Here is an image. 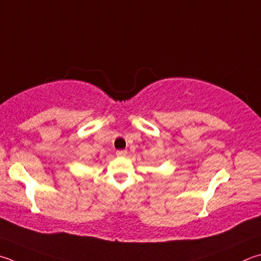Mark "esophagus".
<instances>
[{
	"mask_svg": "<svg viewBox=\"0 0 261 261\" xmlns=\"http://www.w3.org/2000/svg\"><path fill=\"white\" fill-rule=\"evenodd\" d=\"M117 156H125L126 155V150H117L116 151Z\"/></svg>",
	"mask_w": 261,
	"mask_h": 261,
	"instance_id": "esophagus-1",
	"label": "esophagus"
}]
</instances>
